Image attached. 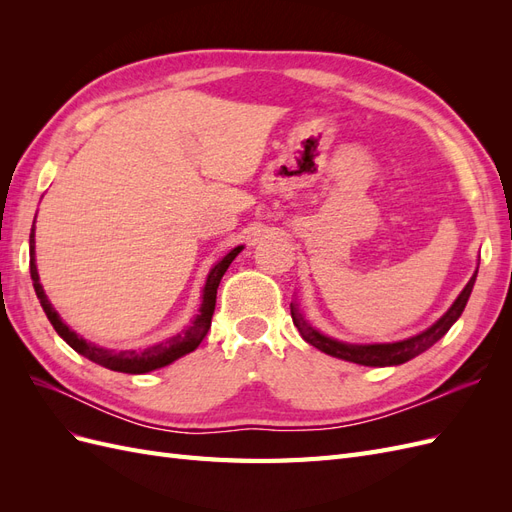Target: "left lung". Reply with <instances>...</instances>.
<instances>
[{"instance_id": "1", "label": "left lung", "mask_w": 512, "mask_h": 512, "mask_svg": "<svg viewBox=\"0 0 512 512\" xmlns=\"http://www.w3.org/2000/svg\"><path fill=\"white\" fill-rule=\"evenodd\" d=\"M476 273L470 277V282L466 284V288L461 290L459 297L455 299V303L448 307V312L431 324L429 329H425L423 333H418L414 337L401 339V342H393V344H346V342H337L333 337H327L324 333H320L318 329H314L309 324L303 314L299 312L297 303H290V316L294 327L299 329L301 337L305 339L307 344H312L314 348L322 350L324 354L337 356V359H344L356 365H365V367H391V365H401L414 356H418L421 352H425L427 348H431L433 344L438 342L440 337L446 335V331L453 327L457 322V318L463 314L466 309V303L472 294L474 282H476Z\"/></svg>"}]
</instances>
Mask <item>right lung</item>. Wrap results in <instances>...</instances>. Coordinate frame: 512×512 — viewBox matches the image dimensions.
<instances>
[{
	"mask_svg": "<svg viewBox=\"0 0 512 512\" xmlns=\"http://www.w3.org/2000/svg\"><path fill=\"white\" fill-rule=\"evenodd\" d=\"M36 224V220H34ZM36 239H34V228L32 235H29V273H32V282H34V290L40 299V305L44 309L46 318L51 320L53 329L57 331V335L64 339V342L76 350L79 354H83L85 359L94 361L106 369L113 371H121V374H147V371L166 367L173 361L181 359L183 354H190L192 350L198 348V344L203 342L209 327H211V318H213V309H215V297H218V286L222 282V277L226 273V269L230 267V262L237 258V254L243 250V245H237L235 250H230L222 260L215 262L211 267L207 282L203 288V303H200V309L196 318L190 322V327H185L181 333L164 339L160 344L147 346L143 350H108V348H100L96 344L87 342V339L76 335L68 324L59 318V314L55 312V307L51 305V301L46 299L44 288L40 284V275H38V267H36Z\"/></svg>",
	"mask_w": 512,
	"mask_h": 512,
	"instance_id": "add662e5",
	"label": "right lung"
}]
</instances>
